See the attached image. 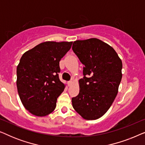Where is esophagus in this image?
<instances>
[{"label": "esophagus", "mask_w": 145, "mask_h": 145, "mask_svg": "<svg viewBox=\"0 0 145 145\" xmlns=\"http://www.w3.org/2000/svg\"><path fill=\"white\" fill-rule=\"evenodd\" d=\"M72 81H69L68 82V86H71V85H72Z\"/></svg>", "instance_id": "esophagus-1"}]
</instances>
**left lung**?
<instances>
[{
  "mask_svg": "<svg viewBox=\"0 0 145 145\" xmlns=\"http://www.w3.org/2000/svg\"><path fill=\"white\" fill-rule=\"evenodd\" d=\"M72 51L84 65L80 91L72 107L83 118L95 120L106 114L118 92L122 61L114 48L100 39L74 41Z\"/></svg>",
  "mask_w": 145,
  "mask_h": 145,
  "instance_id": "1",
  "label": "left lung"
}]
</instances>
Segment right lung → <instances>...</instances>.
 Segmentation results:
<instances>
[{"label": "right lung", "mask_w": 145, "mask_h": 145, "mask_svg": "<svg viewBox=\"0 0 145 145\" xmlns=\"http://www.w3.org/2000/svg\"><path fill=\"white\" fill-rule=\"evenodd\" d=\"M72 42L45 41L26 51L17 67L16 85L21 102L31 114L43 117L56 108L65 89L59 73V61Z\"/></svg>", "instance_id": "1"}]
</instances>
